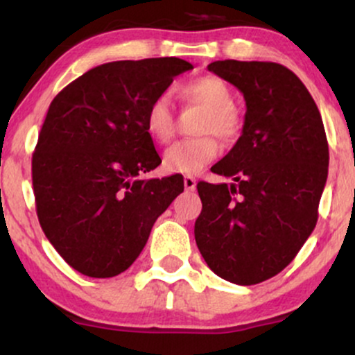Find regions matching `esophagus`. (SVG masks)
Listing matches in <instances>:
<instances>
[{
  "instance_id": "esophagus-1",
  "label": "esophagus",
  "mask_w": 355,
  "mask_h": 355,
  "mask_svg": "<svg viewBox=\"0 0 355 355\" xmlns=\"http://www.w3.org/2000/svg\"><path fill=\"white\" fill-rule=\"evenodd\" d=\"M183 185H185L187 191H195V189H197V180H195L193 177H190V175H187V177L183 178Z\"/></svg>"
}]
</instances>
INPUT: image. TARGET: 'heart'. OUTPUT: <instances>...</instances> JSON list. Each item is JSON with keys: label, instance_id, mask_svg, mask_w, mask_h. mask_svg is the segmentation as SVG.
<instances>
[{"label": "heart", "instance_id": "1", "mask_svg": "<svg viewBox=\"0 0 355 355\" xmlns=\"http://www.w3.org/2000/svg\"><path fill=\"white\" fill-rule=\"evenodd\" d=\"M178 96L185 103L205 108L197 125L198 133L205 135L180 140L165 150L164 168L172 173H198L218 153V144L214 135L232 140L240 132V116L232 105L234 95L229 85L214 75L200 76L178 87ZM144 125L146 133L158 144H165L175 132V116L168 95L160 93L145 110Z\"/></svg>", "mask_w": 355, "mask_h": 355}]
</instances>
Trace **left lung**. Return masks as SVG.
I'll return each instance as SVG.
<instances>
[{
	"label": "left lung",
	"instance_id": "left-lung-1",
	"mask_svg": "<svg viewBox=\"0 0 355 355\" xmlns=\"http://www.w3.org/2000/svg\"><path fill=\"white\" fill-rule=\"evenodd\" d=\"M209 71L245 100L242 135L200 182L195 242L222 279L254 285L282 272L315 229L329 145L315 101L295 73L270 61L223 60Z\"/></svg>",
	"mask_w": 355,
	"mask_h": 355
}]
</instances>
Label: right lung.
<instances>
[{
	"label": "right lung",
	"instance_id": "add662e5",
	"mask_svg": "<svg viewBox=\"0 0 355 355\" xmlns=\"http://www.w3.org/2000/svg\"><path fill=\"white\" fill-rule=\"evenodd\" d=\"M191 68L173 56L112 61L51 101L31 162L36 214L51 245L80 274L108 279L125 272L155 220L183 191L177 175L140 178L162 164L144 115Z\"/></svg>",
	"mask_w": 355,
	"mask_h": 355
}]
</instances>
